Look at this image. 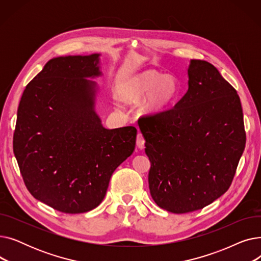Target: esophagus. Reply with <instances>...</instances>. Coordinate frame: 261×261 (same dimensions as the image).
<instances>
[{
  "mask_svg": "<svg viewBox=\"0 0 261 261\" xmlns=\"http://www.w3.org/2000/svg\"><path fill=\"white\" fill-rule=\"evenodd\" d=\"M136 145H138L140 149H143L145 146V138L141 132H139L138 136H136Z\"/></svg>",
  "mask_w": 261,
  "mask_h": 261,
  "instance_id": "esophagus-1",
  "label": "esophagus"
}]
</instances>
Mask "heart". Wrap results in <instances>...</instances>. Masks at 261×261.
I'll return each mask as SVG.
<instances>
[{
  "label": "heart",
  "mask_w": 261,
  "mask_h": 261,
  "mask_svg": "<svg viewBox=\"0 0 261 261\" xmlns=\"http://www.w3.org/2000/svg\"><path fill=\"white\" fill-rule=\"evenodd\" d=\"M179 93V84L174 77L145 71L132 76L123 86L120 95L130 103H138L148 96L145 110L150 114H159L175 102Z\"/></svg>",
  "instance_id": "1"
}]
</instances>
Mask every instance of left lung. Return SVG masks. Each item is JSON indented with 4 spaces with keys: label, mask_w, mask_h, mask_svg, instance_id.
<instances>
[{
    "label": "left lung",
    "mask_w": 261,
    "mask_h": 261,
    "mask_svg": "<svg viewBox=\"0 0 261 261\" xmlns=\"http://www.w3.org/2000/svg\"><path fill=\"white\" fill-rule=\"evenodd\" d=\"M176 105L139 119L151 167L152 199L163 210H202L229 188L245 146L240 98L207 61L191 60Z\"/></svg>",
    "instance_id": "obj_1"
}]
</instances>
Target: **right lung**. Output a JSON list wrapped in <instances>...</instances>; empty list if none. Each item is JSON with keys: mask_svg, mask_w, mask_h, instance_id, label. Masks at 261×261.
<instances>
[{"mask_svg": "<svg viewBox=\"0 0 261 261\" xmlns=\"http://www.w3.org/2000/svg\"><path fill=\"white\" fill-rule=\"evenodd\" d=\"M98 54L50 59L26 86L13 152L37 200L65 214L97 207L114 170L132 154L136 128L105 129L94 111Z\"/></svg>", "mask_w": 261, "mask_h": 261, "instance_id": "right-lung-1", "label": "right lung"}]
</instances>
